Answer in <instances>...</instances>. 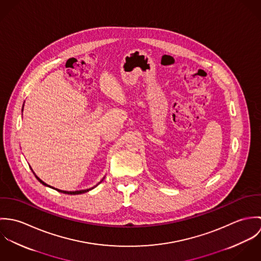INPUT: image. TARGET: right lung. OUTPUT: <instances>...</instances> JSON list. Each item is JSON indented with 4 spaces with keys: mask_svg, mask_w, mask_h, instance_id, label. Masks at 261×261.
I'll list each match as a JSON object with an SVG mask.
<instances>
[{
    "mask_svg": "<svg viewBox=\"0 0 261 261\" xmlns=\"http://www.w3.org/2000/svg\"><path fill=\"white\" fill-rule=\"evenodd\" d=\"M35 177L37 178L38 181H39L40 183H42L44 186L50 187V188H52V189H55V188L49 186V185H47L46 183H44L42 180H40V179L38 178L36 175H35ZM103 179H105V178H103ZM103 179H102V180H103ZM102 180H101V181H102ZM99 183H100V182H99ZM99 183H98V184H99ZM98 184H97V185H98ZM97 185H96V186H97ZM96 186L92 187V188H90V189H86V190H80V191H62V190H59V189H55V190H56V191H58V192H60V193H63V194H68V195H78V194H83V193H86V192H88V191L92 190L93 188H95Z\"/></svg>",
    "mask_w": 261,
    "mask_h": 261,
    "instance_id": "add662e5",
    "label": "right lung"
}]
</instances>
